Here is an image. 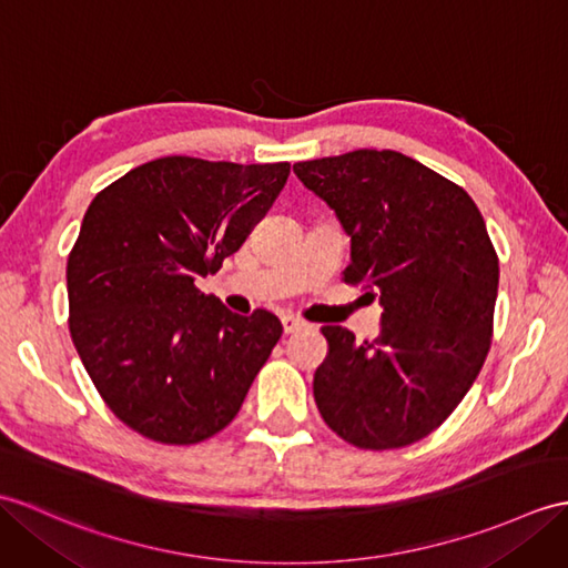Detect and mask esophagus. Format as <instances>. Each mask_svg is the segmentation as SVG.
Wrapping results in <instances>:
<instances>
[{"mask_svg": "<svg viewBox=\"0 0 568 568\" xmlns=\"http://www.w3.org/2000/svg\"><path fill=\"white\" fill-rule=\"evenodd\" d=\"M283 328H285V334H295V332H300V328H305V322H302L300 316L283 314Z\"/></svg>", "mask_w": 568, "mask_h": 568, "instance_id": "esophagus-1", "label": "esophagus"}]
</instances>
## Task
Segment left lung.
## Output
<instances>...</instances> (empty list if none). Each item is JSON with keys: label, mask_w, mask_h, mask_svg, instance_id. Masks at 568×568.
<instances>
[{"label": "left lung", "mask_w": 568, "mask_h": 568, "mask_svg": "<svg viewBox=\"0 0 568 568\" xmlns=\"http://www.w3.org/2000/svg\"><path fill=\"white\" fill-rule=\"evenodd\" d=\"M293 169L351 234L344 283L385 307L377 338L363 344L322 326L316 408L361 450L412 445L455 412L491 346L498 256L484 217L463 186L394 150Z\"/></svg>", "instance_id": "left-lung-1"}]
</instances>
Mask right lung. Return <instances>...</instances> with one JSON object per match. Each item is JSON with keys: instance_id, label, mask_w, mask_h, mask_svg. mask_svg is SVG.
<instances>
[{"instance_id": "obj_1", "label": "right lung", "mask_w": 568, "mask_h": 568, "mask_svg": "<svg viewBox=\"0 0 568 568\" xmlns=\"http://www.w3.org/2000/svg\"><path fill=\"white\" fill-rule=\"evenodd\" d=\"M290 164L162 156L97 193L68 258L70 334L105 406L164 445L213 438L283 324L195 287L268 213Z\"/></svg>"}]
</instances>
